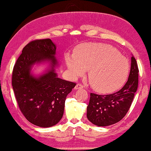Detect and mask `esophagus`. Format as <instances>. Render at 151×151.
Listing matches in <instances>:
<instances>
[{
    "label": "esophagus",
    "instance_id": "1",
    "mask_svg": "<svg viewBox=\"0 0 151 151\" xmlns=\"http://www.w3.org/2000/svg\"><path fill=\"white\" fill-rule=\"evenodd\" d=\"M83 85H82L80 83H78L76 85L75 89L77 90V89H83Z\"/></svg>",
    "mask_w": 151,
    "mask_h": 151
}]
</instances>
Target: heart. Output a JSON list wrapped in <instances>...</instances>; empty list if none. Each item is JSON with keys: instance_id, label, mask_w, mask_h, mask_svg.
Returning <instances> with one entry per match:
<instances>
[{"instance_id": "b5f03b06", "label": "heart", "mask_w": 151, "mask_h": 151, "mask_svg": "<svg viewBox=\"0 0 151 151\" xmlns=\"http://www.w3.org/2000/svg\"><path fill=\"white\" fill-rule=\"evenodd\" d=\"M65 59L70 76L73 79L83 76L89 70V83L99 93L117 91L128 78V60L109 45L82 44L76 47L75 55L68 54Z\"/></svg>"}]
</instances>
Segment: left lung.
<instances>
[{
	"mask_svg": "<svg viewBox=\"0 0 151 151\" xmlns=\"http://www.w3.org/2000/svg\"><path fill=\"white\" fill-rule=\"evenodd\" d=\"M128 79L122 89L106 95L91 93L87 117L97 126H108L120 121L129 110L138 87V66L132 56Z\"/></svg>",
	"mask_w": 151,
	"mask_h": 151,
	"instance_id": "left-lung-1",
	"label": "left lung"
}]
</instances>
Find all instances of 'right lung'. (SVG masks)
Wrapping results in <instances>:
<instances>
[{
    "label": "right lung",
    "mask_w": 151,
    "mask_h": 151,
    "mask_svg": "<svg viewBox=\"0 0 151 151\" xmlns=\"http://www.w3.org/2000/svg\"><path fill=\"white\" fill-rule=\"evenodd\" d=\"M56 46L50 39L30 42L22 50L12 72V84L19 109L31 124L41 127L57 124L63 116L66 96L76 83L59 78L56 68ZM49 64L34 76V65Z\"/></svg>",
    "instance_id": "add662e5"
}]
</instances>
